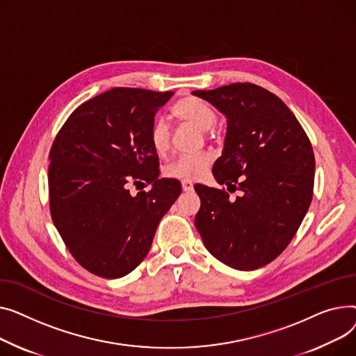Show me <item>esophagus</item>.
<instances>
[{
  "instance_id": "1",
  "label": "esophagus",
  "mask_w": 356,
  "mask_h": 356,
  "mask_svg": "<svg viewBox=\"0 0 356 356\" xmlns=\"http://www.w3.org/2000/svg\"><path fill=\"white\" fill-rule=\"evenodd\" d=\"M181 185H182V191L184 193H191L194 190V184L191 181H182Z\"/></svg>"
}]
</instances>
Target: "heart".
I'll use <instances>...</instances> for the list:
<instances>
[{
	"label": "heart",
	"mask_w": 356,
	"mask_h": 356,
	"mask_svg": "<svg viewBox=\"0 0 356 356\" xmlns=\"http://www.w3.org/2000/svg\"><path fill=\"white\" fill-rule=\"evenodd\" d=\"M174 115L178 119L193 124V127L198 128L200 131H210L217 122V115L210 104L193 96L178 100V103L174 106ZM149 139L152 143V148L158 155H163L168 152L171 145V134L168 123L163 119L155 120L149 132ZM211 161L213 156L207 152L195 155H184L177 158L174 162L166 166L163 174L168 178L194 181L204 177L208 166L211 165Z\"/></svg>",
	"instance_id": "b5f03b06"
}]
</instances>
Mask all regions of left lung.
<instances>
[{"mask_svg": "<svg viewBox=\"0 0 356 356\" xmlns=\"http://www.w3.org/2000/svg\"><path fill=\"white\" fill-rule=\"evenodd\" d=\"M193 95L227 118L213 174L241 191L232 200L225 190L195 185L201 200L195 227L221 263L260 268L289 245L309 210L315 181L310 140L282 99L257 85L233 83Z\"/></svg>", "mask_w": 356, "mask_h": 356, "instance_id": "left-lung-1", "label": "left lung"}]
</instances>
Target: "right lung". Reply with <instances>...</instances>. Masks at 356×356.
<instances>
[{
	"label": "right lung",
	"mask_w": 356,
	"mask_h": 356,
	"mask_svg": "<svg viewBox=\"0 0 356 356\" xmlns=\"http://www.w3.org/2000/svg\"><path fill=\"white\" fill-rule=\"evenodd\" d=\"M174 92L115 88L69 116L50 149V213L76 261L103 279L127 276L149 253L161 218L181 194L159 179L149 132ZM152 191L131 196L127 182Z\"/></svg>",
	"instance_id": "obj_1"
}]
</instances>
